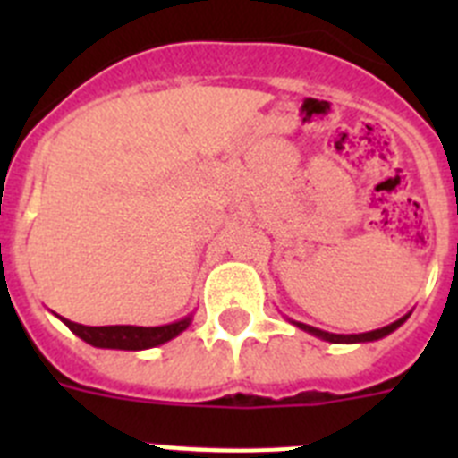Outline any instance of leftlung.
Listing matches in <instances>:
<instances>
[{
    "mask_svg": "<svg viewBox=\"0 0 458 458\" xmlns=\"http://www.w3.org/2000/svg\"><path fill=\"white\" fill-rule=\"evenodd\" d=\"M406 318H408V314H406V317L399 318V321L390 323V326H383V327H378V330H369V333H358V335L326 333V330H318V327L307 326V323H301V321H291V323L301 327V330H305V333H310V335H314V337L323 339V342H330V344H362V342H376V339L387 337V335L394 333L396 327L402 326V323L406 321Z\"/></svg>",
    "mask_w": 458,
    "mask_h": 458,
    "instance_id": "1",
    "label": "left lung"
}]
</instances>
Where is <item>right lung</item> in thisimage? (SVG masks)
<instances>
[{
    "label": "right lung",
    "mask_w": 458,
    "mask_h": 458,
    "mask_svg": "<svg viewBox=\"0 0 458 458\" xmlns=\"http://www.w3.org/2000/svg\"><path fill=\"white\" fill-rule=\"evenodd\" d=\"M62 318V317H59ZM72 333L84 339L87 344L96 346V349H116V351H144L160 346V344L169 342V339L179 337L183 330L192 323V314H188L181 321L167 323V326H82V323H72L68 318H62Z\"/></svg>",
    "instance_id": "add662e5"
}]
</instances>
